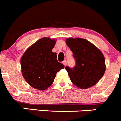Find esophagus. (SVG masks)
Segmentation results:
<instances>
[{
    "mask_svg": "<svg viewBox=\"0 0 121 121\" xmlns=\"http://www.w3.org/2000/svg\"><path fill=\"white\" fill-rule=\"evenodd\" d=\"M62 64H64V66H66L67 65V61H66V60H64V61L62 62Z\"/></svg>",
    "mask_w": 121,
    "mask_h": 121,
    "instance_id": "obj_1",
    "label": "esophagus"
}]
</instances>
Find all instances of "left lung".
<instances>
[{
    "mask_svg": "<svg viewBox=\"0 0 121 121\" xmlns=\"http://www.w3.org/2000/svg\"><path fill=\"white\" fill-rule=\"evenodd\" d=\"M66 43L73 53L76 66L66 67L73 84L81 89L90 88L96 84L105 71L104 54L98 48L86 39L69 37Z\"/></svg>",
    "mask_w": 121,
    "mask_h": 121,
    "instance_id": "8db88e82",
    "label": "left lung"
}]
</instances>
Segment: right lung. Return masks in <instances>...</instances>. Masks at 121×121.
<instances>
[{
  "instance_id": "obj_1",
  "label": "right lung",
  "mask_w": 121,
  "mask_h": 121,
  "mask_svg": "<svg viewBox=\"0 0 121 121\" xmlns=\"http://www.w3.org/2000/svg\"><path fill=\"white\" fill-rule=\"evenodd\" d=\"M55 39L43 37L31 45L21 59L22 76L28 84L35 89L44 90L54 82L56 73L64 68L57 60L52 50Z\"/></svg>"
}]
</instances>
